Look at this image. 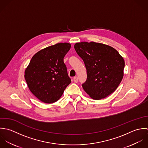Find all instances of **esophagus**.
Masks as SVG:
<instances>
[{"label": "esophagus", "mask_w": 148, "mask_h": 148, "mask_svg": "<svg viewBox=\"0 0 148 148\" xmlns=\"http://www.w3.org/2000/svg\"><path fill=\"white\" fill-rule=\"evenodd\" d=\"M73 80H74V82L75 83H77L78 81V78L77 77H74V78H73Z\"/></svg>", "instance_id": "esophagus-1"}]
</instances>
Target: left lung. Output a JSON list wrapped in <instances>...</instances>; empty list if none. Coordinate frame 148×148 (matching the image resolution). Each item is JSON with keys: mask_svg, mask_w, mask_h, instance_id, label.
<instances>
[{"mask_svg": "<svg viewBox=\"0 0 148 148\" xmlns=\"http://www.w3.org/2000/svg\"><path fill=\"white\" fill-rule=\"evenodd\" d=\"M74 49L87 70V80L82 85L86 92L95 100L113 93L123 77V58L113 47L101 43H76Z\"/></svg>", "mask_w": 148, "mask_h": 148, "instance_id": "obj_1", "label": "left lung"}]
</instances>
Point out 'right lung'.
I'll list each match as a JSON object with an SVG mask.
<instances>
[{
	"instance_id": "obj_1",
	"label": "right lung",
	"mask_w": 148,
	"mask_h": 148,
	"mask_svg": "<svg viewBox=\"0 0 148 148\" xmlns=\"http://www.w3.org/2000/svg\"><path fill=\"white\" fill-rule=\"evenodd\" d=\"M71 47L69 43H59L37 52L25 71L30 91L40 101L53 103L62 95L71 82L63 58Z\"/></svg>"
}]
</instances>
